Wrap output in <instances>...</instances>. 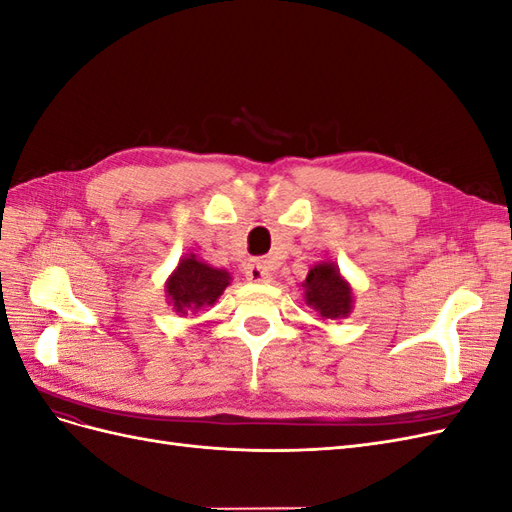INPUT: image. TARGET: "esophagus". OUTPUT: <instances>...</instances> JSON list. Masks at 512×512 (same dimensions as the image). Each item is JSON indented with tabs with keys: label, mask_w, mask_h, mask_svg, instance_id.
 <instances>
[{
	"label": "esophagus",
	"mask_w": 512,
	"mask_h": 512,
	"mask_svg": "<svg viewBox=\"0 0 512 512\" xmlns=\"http://www.w3.org/2000/svg\"><path fill=\"white\" fill-rule=\"evenodd\" d=\"M245 277L250 282H269L271 280V267L267 260L254 258L245 265Z\"/></svg>",
	"instance_id": "1"
}]
</instances>
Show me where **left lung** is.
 I'll return each mask as SVG.
<instances>
[{
	"instance_id": "obj_1",
	"label": "left lung",
	"mask_w": 512,
	"mask_h": 512,
	"mask_svg": "<svg viewBox=\"0 0 512 512\" xmlns=\"http://www.w3.org/2000/svg\"><path fill=\"white\" fill-rule=\"evenodd\" d=\"M307 305H312L324 318L348 316L352 309L350 286L342 280L337 267L331 262H320L309 271L303 282Z\"/></svg>"
}]
</instances>
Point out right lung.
<instances>
[{
	"label": "right lung",
	"instance_id": "obj_1",
	"mask_svg": "<svg viewBox=\"0 0 512 512\" xmlns=\"http://www.w3.org/2000/svg\"><path fill=\"white\" fill-rule=\"evenodd\" d=\"M230 284V275L222 269H213L194 256L183 258L177 271L168 280V297L181 314L188 309L213 305L224 288Z\"/></svg>",
	"mask_w": 512,
	"mask_h": 512
}]
</instances>
